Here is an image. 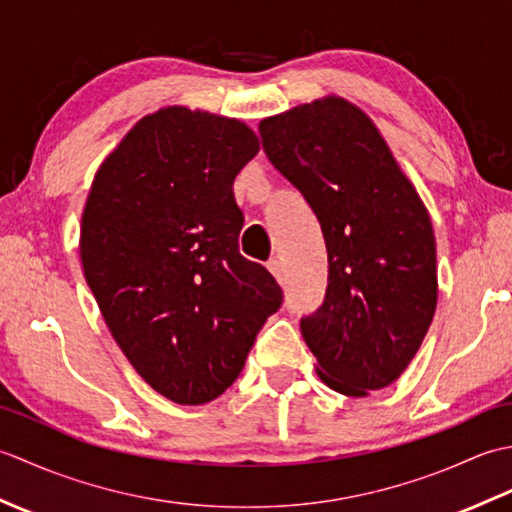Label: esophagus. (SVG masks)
I'll return each instance as SVG.
<instances>
[{"label":"esophagus","instance_id":"obj_1","mask_svg":"<svg viewBox=\"0 0 512 512\" xmlns=\"http://www.w3.org/2000/svg\"><path fill=\"white\" fill-rule=\"evenodd\" d=\"M268 270L270 273L275 275V279L277 281H284V266H281V259H277V257H273V259H268Z\"/></svg>","mask_w":512,"mask_h":512}]
</instances>
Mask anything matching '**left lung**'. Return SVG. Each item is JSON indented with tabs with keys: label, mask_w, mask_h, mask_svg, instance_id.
<instances>
[{
	"label": "left lung",
	"mask_w": 512,
	"mask_h": 512,
	"mask_svg": "<svg viewBox=\"0 0 512 512\" xmlns=\"http://www.w3.org/2000/svg\"><path fill=\"white\" fill-rule=\"evenodd\" d=\"M268 160L317 213L328 248V292L301 319L317 374L363 398L400 378L438 303L427 206L361 107L328 94L262 118Z\"/></svg>",
	"instance_id": "obj_1"
}]
</instances>
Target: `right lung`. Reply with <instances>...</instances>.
Returning <instances> with one entry per match:
<instances>
[{"mask_svg": "<svg viewBox=\"0 0 512 512\" xmlns=\"http://www.w3.org/2000/svg\"><path fill=\"white\" fill-rule=\"evenodd\" d=\"M257 151L239 118L160 107L101 162L83 206V275L107 328L138 376L178 405L224 394L284 299L237 250L233 182Z\"/></svg>", "mask_w": 512, "mask_h": 512, "instance_id": "obj_1", "label": "right lung"}]
</instances>
